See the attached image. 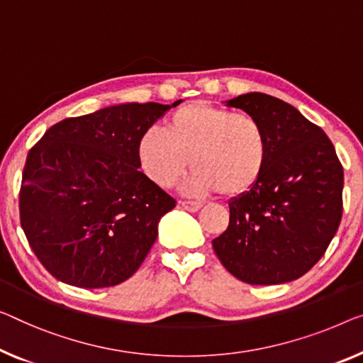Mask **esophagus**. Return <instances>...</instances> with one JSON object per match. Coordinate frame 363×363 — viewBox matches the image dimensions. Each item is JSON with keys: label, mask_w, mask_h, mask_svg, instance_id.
Wrapping results in <instances>:
<instances>
[{"label": "esophagus", "mask_w": 363, "mask_h": 363, "mask_svg": "<svg viewBox=\"0 0 363 363\" xmlns=\"http://www.w3.org/2000/svg\"><path fill=\"white\" fill-rule=\"evenodd\" d=\"M181 205H182V208L184 210H187V212H199L200 208H202V203L200 202H192V200H182L181 202Z\"/></svg>", "instance_id": "obj_1"}]
</instances>
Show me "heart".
Masks as SVG:
<instances>
[{"mask_svg":"<svg viewBox=\"0 0 363 363\" xmlns=\"http://www.w3.org/2000/svg\"><path fill=\"white\" fill-rule=\"evenodd\" d=\"M140 169L161 189L174 186L192 167L186 189L196 196L250 192L266 171L269 138L250 113L191 102L167 118L166 130L150 127L137 143Z\"/></svg>","mask_w":363,"mask_h":363,"instance_id":"heart-1","label":"heart"}]
</instances>
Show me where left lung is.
Here are the masks:
<instances>
[{"mask_svg": "<svg viewBox=\"0 0 363 363\" xmlns=\"http://www.w3.org/2000/svg\"><path fill=\"white\" fill-rule=\"evenodd\" d=\"M225 104L262 123L269 161L261 181L230 200V225L213 250L242 282H291L320 261L339 228L342 164L323 128L289 102L247 93Z\"/></svg>", "mask_w": 363, "mask_h": 363, "instance_id": "1", "label": "left lung"}]
</instances>
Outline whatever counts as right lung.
<instances>
[{
    "mask_svg": "<svg viewBox=\"0 0 363 363\" xmlns=\"http://www.w3.org/2000/svg\"><path fill=\"white\" fill-rule=\"evenodd\" d=\"M174 104L127 102L65 118L29 151L21 226L42 266L79 289L118 285L155 245L176 200L138 171L137 143Z\"/></svg>",
    "mask_w": 363,
    "mask_h": 363,
    "instance_id": "right-lung-1",
    "label": "right lung"
}]
</instances>
